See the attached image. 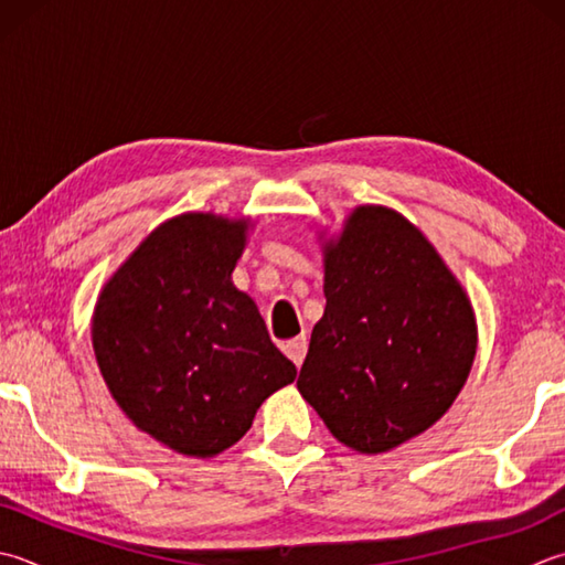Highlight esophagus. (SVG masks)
<instances>
[{"label":"esophagus","instance_id":"obj_1","mask_svg":"<svg viewBox=\"0 0 565 565\" xmlns=\"http://www.w3.org/2000/svg\"><path fill=\"white\" fill-rule=\"evenodd\" d=\"M306 350H308L306 335H298V338H294V340H289V342H284V352L291 358V362L296 364V367H301V364H303Z\"/></svg>","mask_w":565,"mask_h":565}]
</instances>
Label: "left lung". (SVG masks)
<instances>
[{"instance_id": "obj_1", "label": "left lung", "mask_w": 565, "mask_h": 565, "mask_svg": "<svg viewBox=\"0 0 565 565\" xmlns=\"http://www.w3.org/2000/svg\"><path fill=\"white\" fill-rule=\"evenodd\" d=\"M326 311L296 386L340 444L386 452L424 434L466 384L478 326L424 232L360 205L323 245Z\"/></svg>"}]
</instances>
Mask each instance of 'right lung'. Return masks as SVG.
<instances>
[{
    "mask_svg": "<svg viewBox=\"0 0 565 565\" xmlns=\"http://www.w3.org/2000/svg\"><path fill=\"white\" fill-rule=\"evenodd\" d=\"M249 220H166L99 291L93 350L113 399L143 434L213 458L296 380L257 303L232 284Z\"/></svg>",
    "mask_w": 565,
    "mask_h": 565,
    "instance_id": "right-lung-1",
    "label": "right lung"
}]
</instances>
